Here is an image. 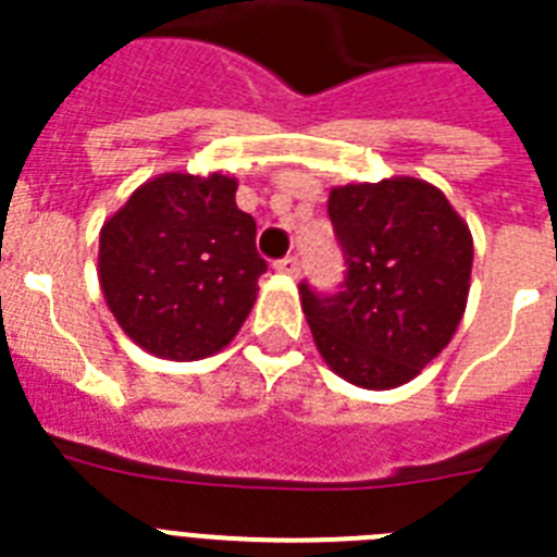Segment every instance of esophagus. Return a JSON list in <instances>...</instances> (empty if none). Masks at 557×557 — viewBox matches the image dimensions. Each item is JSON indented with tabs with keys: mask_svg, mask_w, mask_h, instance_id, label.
<instances>
[{
	"mask_svg": "<svg viewBox=\"0 0 557 557\" xmlns=\"http://www.w3.org/2000/svg\"><path fill=\"white\" fill-rule=\"evenodd\" d=\"M274 271L288 274V277H297V274H300V257H297V253H286L283 260L274 262Z\"/></svg>",
	"mask_w": 557,
	"mask_h": 557,
	"instance_id": "esophagus-1",
	"label": "esophagus"
}]
</instances>
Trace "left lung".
Returning a JSON list of instances; mask_svg holds the SVG:
<instances>
[{
    "label": "left lung",
    "mask_w": 557,
    "mask_h": 557,
    "mask_svg": "<svg viewBox=\"0 0 557 557\" xmlns=\"http://www.w3.org/2000/svg\"><path fill=\"white\" fill-rule=\"evenodd\" d=\"M326 210L347 271L338 292L300 283L314 344L341 379L398 387L448 347L466 312L468 225L419 178L335 187Z\"/></svg>",
    "instance_id": "1"
}]
</instances>
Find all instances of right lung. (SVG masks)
<instances>
[{"label":"right lung","instance_id":"right-lung-1","mask_svg":"<svg viewBox=\"0 0 557 557\" xmlns=\"http://www.w3.org/2000/svg\"><path fill=\"white\" fill-rule=\"evenodd\" d=\"M236 182L164 173L100 231V286L121 330L152 356L208 358L234 338L257 300L265 260Z\"/></svg>","mask_w":557,"mask_h":557}]
</instances>
